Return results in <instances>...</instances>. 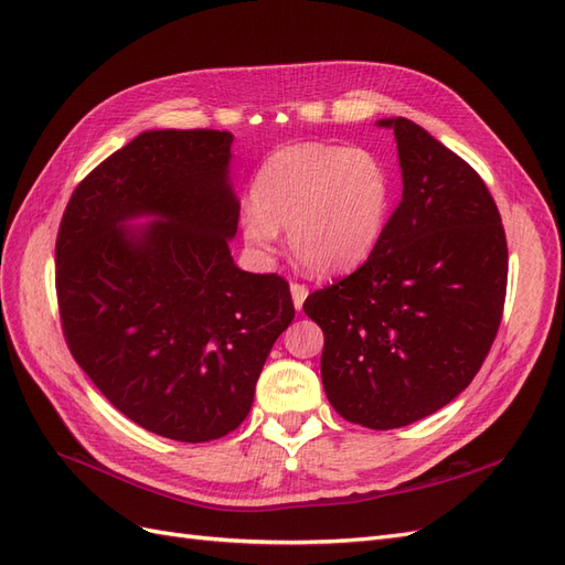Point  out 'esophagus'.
Listing matches in <instances>:
<instances>
[{"label":"esophagus","instance_id":"obj_1","mask_svg":"<svg viewBox=\"0 0 565 565\" xmlns=\"http://www.w3.org/2000/svg\"><path fill=\"white\" fill-rule=\"evenodd\" d=\"M289 292H292V301H295V309L299 311L303 306V299L309 297V287L301 285V282H292L289 285Z\"/></svg>","mask_w":565,"mask_h":565}]
</instances>
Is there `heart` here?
<instances>
[{
  "label": "heart",
  "mask_w": 565,
  "mask_h": 565,
  "mask_svg": "<svg viewBox=\"0 0 565 565\" xmlns=\"http://www.w3.org/2000/svg\"><path fill=\"white\" fill-rule=\"evenodd\" d=\"M241 216L247 245L268 254L287 226L295 259L316 276L361 266L377 247L391 204V177L365 148L330 143L282 146L252 181Z\"/></svg>",
  "instance_id": "b5f03b06"
}]
</instances>
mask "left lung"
<instances>
[{
	"instance_id": "left-lung-1",
	"label": "left lung",
	"mask_w": 565,
	"mask_h": 565,
	"mask_svg": "<svg viewBox=\"0 0 565 565\" xmlns=\"http://www.w3.org/2000/svg\"><path fill=\"white\" fill-rule=\"evenodd\" d=\"M393 129L403 198L367 262L318 289L322 386L347 422L398 429L465 391L498 337L509 252L476 169L405 117Z\"/></svg>"
}]
</instances>
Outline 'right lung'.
Listing matches in <instances>:
<instances>
[{
	"label": "right lung",
	"mask_w": 565,
	"mask_h": 565,
	"mask_svg": "<svg viewBox=\"0 0 565 565\" xmlns=\"http://www.w3.org/2000/svg\"><path fill=\"white\" fill-rule=\"evenodd\" d=\"M231 131H143L79 181L56 237L65 344L143 429L183 443L235 431L295 318L278 273H245L228 237ZM152 213L139 234L124 221Z\"/></svg>",
	"instance_id": "add662e5"
}]
</instances>
